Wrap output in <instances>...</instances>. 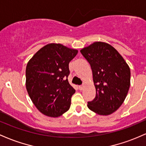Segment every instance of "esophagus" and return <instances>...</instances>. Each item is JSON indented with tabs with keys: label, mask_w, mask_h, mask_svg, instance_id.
Masks as SVG:
<instances>
[{
	"label": "esophagus",
	"mask_w": 146,
	"mask_h": 146,
	"mask_svg": "<svg viewBox=\"0 0 146 146\" xmlns=\"http://www.w3.org/2000/svg\"><path fill=\"white\" fill-rule=\"evenodd\" d=\"M83 88H84V86H79V90H83Z\"/></svg>",
	"instance_id": "obj_1"
}]
</instances>
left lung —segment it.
Wrapping results in <instances>:
<instances>
[{"instance_id":"obj_1","label":"left lung","mask_w":146,"mask_h":146,"mask_svg":"<svg viewBox=\"0 0 146 146\" xmlns=\"http://www.w3.org/2000/svg\"><path fill=\"white\" fill-rule=\"evenodd\" d=\"M90 64L96 96L88 103L90 110L99 115H109L119 108L130 86L128 65L112 45L94 42L81 50Z\"/></svg>"}]
</instances>
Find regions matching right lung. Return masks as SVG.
<instances>
[{
	"instance_id": "right-lung-1",
	"label": "right lung",
	"mask_w": 146,
	"mask_h": 146,
	"mask_svg": "<svg viewBox=\"0 0 146 146\" xmlns=\"http://www.w3.org/2000/svg\"><path fill=\"white\" fill-rule=\"evenodd\" d=\"M78 50L60 43L42 47L26 67V89L32 103L44 115L58 117L70 109L75 90L70 85L69 63Z\"/></svg>"
}]
</instances>
